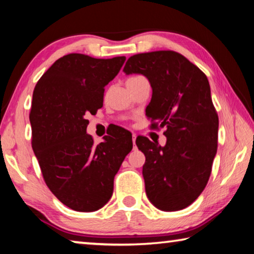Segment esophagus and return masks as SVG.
Masks as SVG:
<instances>
[{"instance_id": "34e87169", "label": "esophagus", "mask_w": 254, "mask_h": 254, "mask_svg": "<svg viewBox=\"0 0 254 254\" xmlns=\"http://www.w3.org/2000/svg\"><path fill=\"white\" fill-rule=\"evenodd\" d=\"M135 139H136V135H135V134H132V142H133V145L135 144Z\"/></svg>"}]
</instances>
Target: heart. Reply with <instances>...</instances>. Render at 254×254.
Instances as JSON below:
<instances>
[{
    "instance_id": "obj_1",
    "label": "heart",
    "mask_w": 254,
    "mask_h": 254,
    "mask_svg": "<svg viewBox=\"0 0 254 254\" xmlns=\"http://www.w3.org/2000/svg\"><path fill=\"white\" fill-rule=\"evenodd\" d=\"M137 77H141V76H133V77H131V78H128V79H133V78H137Z\"/></svg>"
}]
</instances>
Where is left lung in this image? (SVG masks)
Wrapping results in <instances>:
<instances>
[{"label": "left lung", "mask_w": 254, "mask_h": 254, "mask_svg": "<svg viewBox=\"0 0 254 254\" xmlns=\"http://www.w3.org/2000/svg\"><path fill=\"white\" fill-rule=\"evenodd\" d=\"M123 71L147 77L152 97L145 114L153 128L166 127L165 147L145 136L135 141L145 156L148 198L165 212L186 208L207 185L217 151L218 117L207 77L171 50L132 56Z\"/></svg>", "instance_id": "left-lung-1"}]
</instances>
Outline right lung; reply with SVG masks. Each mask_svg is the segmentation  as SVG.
<instances>
[{
  "label": "right lung",
  "instance_id": "add662e5",
  "mask_svg": "<svg viewBox=\"0 0 254 254\" xmlns=\"http://www.w3.org/2000/svg\"><path fill=\"white\" fill-rule=\"evenodd\" d=\"M124 62L126 57L66 55L34 87L30 112L33 152L51 192L77 212H94L110 200L115 175L132 150L126 131L105 135L97 145L86 133V115L103 106L104 87Z\"/></svg>",
  "mask_w": 254,
  "mask_h": 254
}]
</instances>
